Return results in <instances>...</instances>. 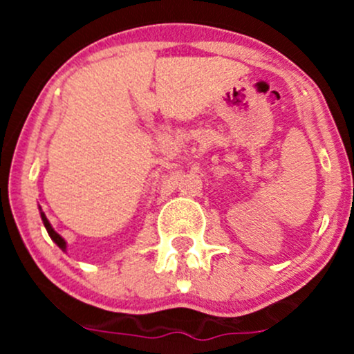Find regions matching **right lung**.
Instances as JSON below:
<instances>
[{
  "instance_id": "right-lung-1",
  "label": "right lung",
  "mask_w": 354,
  "mask_h": 354,
  "mask_svg": "<svg viewBox=\"0 0 354 354\" xmlns=\"http://www.w3.org/2000/svg\"><path fill=\"white\" fill-rule=\"evenodd\" d=\"M39 214H41V221H43L44 228H46V231H48V234H50V238L53 239V241L56 243V245H58V248H61V250H63V251H66V241H64V238L61 236V234L56 233L55 228H53L51 223L48 221L46 214L43 213V209H41V208H39Z\"/></svg>"
}]
</instances>
